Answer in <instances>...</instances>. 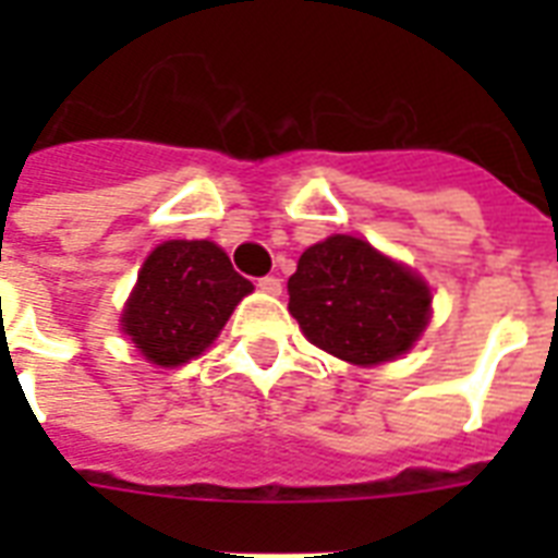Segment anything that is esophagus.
<instances>
[{"label": "esophagus", "mask_w": 558, "mask_h": 558, "mask_svg": "<svg viewBox=\"0 0 558 558\" xmlns=\"http://www.w3.org/2000/svg\"><path fill=\"white\" fill-rule=\"evenodd\" d=\"M257 289H260V292H266V295H280L283 283H280V278H275V275H266V278L257 280Z\"/></svg>", "instance_id": "34e87169"}]
</instances>
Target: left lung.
<instances>
[{
  "mask_svg": "<svg viewBox=\"0 0 558 558\" xmlns=\"http://www.w3.org/2000/svg\"><path fill=\"white\" fill-rule=\"evenodd\" d=\"M287 289L306 339L350 365L402 356L432 318L428 283L350 234L310 245Z\"/></svg>",
  "mask_w": 558,
  "mask_h": 558,
  "instance_id": "8db88e82",
  "label": "left lung"
}]
</instances>
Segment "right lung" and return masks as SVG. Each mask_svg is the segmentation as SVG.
<instances>
[{
  "label": "right lung",
  "mask_w": 558,
  "mask_h": 558,
  "mask_svg": "<svg viewBox=\"0 0 558 558\" xmlns=\"http://www.w3.org/2000/svg\"><path fill=\"white\" fill-rule=\"evenodd\" d=\"M252 289V280L236 275L217 243L168 240L144 260L121 330L147 362L179 367L214 344Z\"/></svg>",
  "instance_id": "right-lung-1"
}]
</instances>
